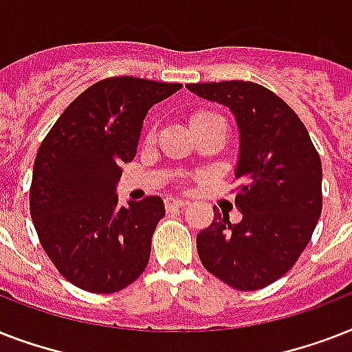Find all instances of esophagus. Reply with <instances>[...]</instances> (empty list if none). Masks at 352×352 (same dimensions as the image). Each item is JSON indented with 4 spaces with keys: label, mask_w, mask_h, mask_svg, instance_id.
<instances>
[{
    "label": "esophagus",
    "mask_w": 352,
    "mask_h": 352,
    "mask_svg": "<svg viewBox=\"0 0 352 352\" xmlns=\"http://www.w3.org/2000/svg\"><path fill=\"white\" fill-rule=\"evenodd\" d=\"M164 204H166V208H168V210L184 208V206L188 204V201H184V199H179V197H166Z\"/></svg>",
    "instance_id": "1"
}]
</instances>
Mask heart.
<instances>
[{"mask_svg":"<svg viewBox=\"0 0 352 352\" xmlns=\"http://www.w3.org/2000/svg\"><path fill=\"white\" fill-rule=\"evenodd\" d=\"M214 117H217V115H214V113H208V111H199L192 117V124H197V122L208 120V118H214Z\"/></svg>","mask_w":352,"mask_h":352,"instance_id":"obj_1","label":"heart"}]
</instances>
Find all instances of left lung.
<instances>
[{"label": "left lung", "mask_w": 352, "mask_h": 352, "mask_svg": "<svg viewBox=\"0 0 352 352\" xmlns=\"http://www.w3.org/2000/svg\"><path fill=\"white\" fill-rule=\"evenodd\" d=\"M223 104L239 129L235 193L239 223L214 206V223L197 234L210 274L237 290H257L294 267L322 214V160L303 122L278 95L254 82L186 85Z\"/></svg>", "instance_id": "left-lung-1"}]
</instances>
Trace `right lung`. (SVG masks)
I'll return each mask as SVG.
<instances>
[{"mask_svg": "<svg viewBox=\"0 0 352 352\" xmlns=\"http://www.w3.org/2000/svg\"><path fill=\"white\" fill-rule=\"evenodd\" d=\"M135 76L96 82L69 104L41 142L30 217L58 272L80 289L111 294L144 272L166 210L159 195L118 206L122 164L137 155L144 118L181 89Z\"/></svg>", "mask_w": 352, "mask_h": 352, "instance_id": "right-lung-1", "label": "right lung"}]
</instances>
